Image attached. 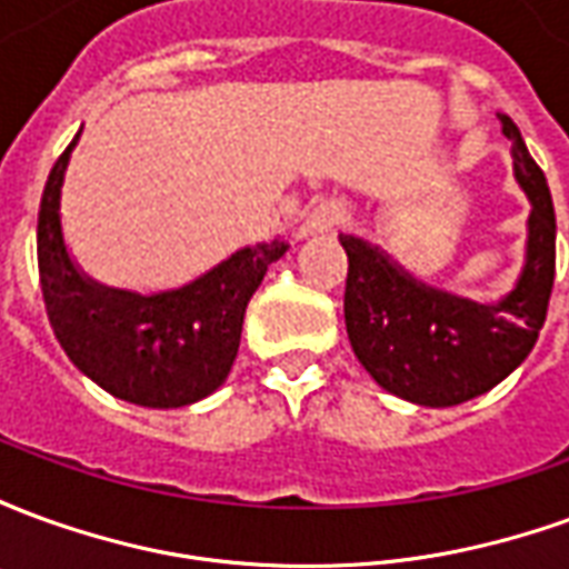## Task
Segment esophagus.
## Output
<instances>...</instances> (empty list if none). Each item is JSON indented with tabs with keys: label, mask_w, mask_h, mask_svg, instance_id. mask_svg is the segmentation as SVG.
I'll return each instance as SVG.
<instances>
[{
	"label": "esophagus",
	"mask_w": 569,
	"mask_h": 569,
	"mask_svg": "<svg viewBox=\"0 0 569 569\" xmlns=\"http://www.w3.org/2000/svg\"><path fill=\"white\" fill-rule=\"evenodd\" d=\"M347 219V207L341 200H322V203H313L308 212H305V219L298 224L296 237H313V234H329L332 228Z\"/></svg>",
	"instance_id": "obj_1"
}]
</instances>
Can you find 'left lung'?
Here are the masks:
<instances>
[{
  "label": "left lung",
  "mask_w": 569,
  "mask_h": 569,
  "mask_svg": "<svg viewBox=\"0 0 569 569\" xmlns=\"http://www.w3.org/2000/svg\"><path fill=\"white\" fill-rule=\"evenodd\" d=\"M512 142V170L530 200L525 264L500 301H472L423 283L378 243L341 234L347 252L345 322L353 353L387 393L451 408L493 390L533 350L555 283V207L521 130L497 116Z\"/></svg>",
  "instance_id": "left-lung-1"
}]
</instances>
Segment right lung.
Wrapping results in <instances>:
<instances>
[{
    "mask_svg": "<svg viewBox=\"0 0 569 569\" xmlns=\"http://www.w3.org/2000/svg\"><path fill=\"white\" fill-rule=\"evenodd\" d=\"M81 130L57 158L39 207V280L48 320L72 366L142 408H182L216 393L234 366L243 313L286 243L240 247L191 283L140 296L97 283L69 256L60 200Z\"/></svg>",
    "mask_w": 569,
    "mask_h": 569,
    "instance_id": "right-lung-1",
    "label": "right lung"
}]
</instances>
